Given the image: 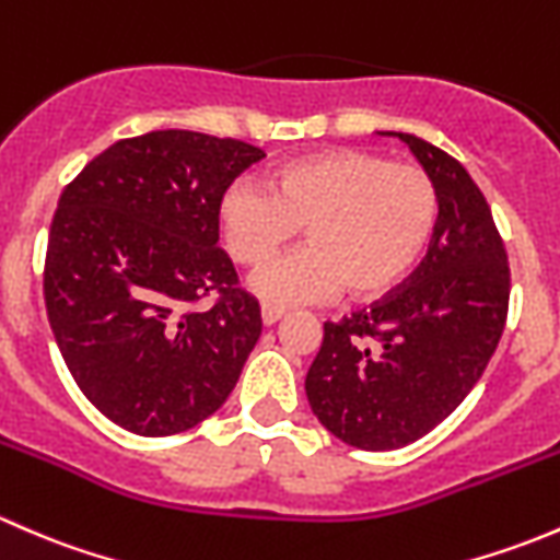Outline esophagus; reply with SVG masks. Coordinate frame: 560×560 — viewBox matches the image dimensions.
<instances>
[{
    "mask_svg": "<svg viewBox=\"0 0 560 560\" xmlns=\"http://www.w3.org/2000/svg\"><path fill=\"white\" fill-rule=\"evenodd\" d=\"M281 316H284V312H281V308H273V306H262V325H265V327L276 325V322H279Z\"/></svg>",
    "mask_w": 560,
    "mask_h": 560,
    "instance_id": "obj_1",
    "label": "esophagus"
}]
</instances>
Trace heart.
I'll list each match as a JSON object with an SVG mask.
<instances>
[{
	"label": "heart",
	"instance_id": "1",
	"mask_svg": "<svg viewBox=\"0 0 560 560\" xmlns=\"http://www.w3.org/2000/svg\"><path fill=\"white\" fill-rule=\"evenodd\" d=\"M228 252L259 265L303 228L306 248L254 270L248 290L273 308L393 290L420 259L436 222V189L415 165L369 151H322L273 173V191L235 184L219 202Z\"/></svg>",
	"mask_w": 560,
	"mask_h": 560
}]
</instances>
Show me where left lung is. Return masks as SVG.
Listing matches in <instances>:
<instances>
[{
    "label": "left lung",
    "instance_id": "obj_1",
    "mask_svg": "<svg viewBox=\"0 0 560 560\" xmlns=\"http://www.w3.org/2000/svg\"><path fill=\"white\" fill-rule=\"evenodd\" d=\"M436 189L431 246L406 284L325 322L306 376L316 420L358 450L417 442L460 406L493 358L510 308V265L488 200L460 162L406 132Z\"/></svg>",
    "mask_w": 560,
    "mask_h": 560
}]
</instances>
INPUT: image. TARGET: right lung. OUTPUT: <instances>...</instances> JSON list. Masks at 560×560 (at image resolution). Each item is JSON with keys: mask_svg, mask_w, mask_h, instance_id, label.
I'll return each instance as SVG.
<instances>
[{"mask_svg": "<svg viewBox=\"0 0 560 560\" xmlns=\"http://www.w3.org/2000/svg\"><path fill=\"white\" fill-rule=\"evenodd\" d=\"M233 138L160 129L118 140L61 191L45 308L81 393L138 436L211 417L262 332L219 241V202L262 160ZM217 289L208 313L185 303Z\"/></svg>", "mask_w": 560, "mask_h": 560, "instance_id": "add662e5", "label": "right lung"}]
</instances>
